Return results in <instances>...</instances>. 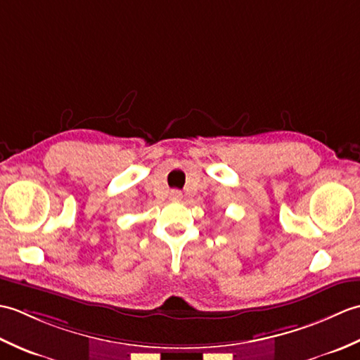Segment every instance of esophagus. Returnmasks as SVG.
<instances>
[{"mask_svg": "<svg viewBox=\"0 0 360 360\" xmlns=\"http://www.w3.org/2000/svg\"><path fill=\"white\" fill-rule=\"evenodd\" d=\"M170 200L174 201V202H179L182 200V193L179 192V190H172V192H170Z\"/></svg>", "mask_w": 360, "mask_h": 360, "instance_id": "1", "label": "esophagus"}]
</instances>
